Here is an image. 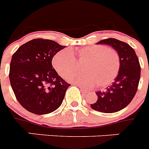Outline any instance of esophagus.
I'll return each instance as SVG.
<instances>
[{"mask_svg": "<svg viewBox=\"0 0 149 149\" xmlns=\"http://www.w3.org/2000/svg\"><path fill=\"white\" fill-rule=\"evenodd\" d=\"M79 88H80V90L82 91V92H83V93H85V94H86V93H88V92H89L88 91L86 90V89H85V88H84L81 87V86H80Z\"/></svg>", "mask_w": 149, "mask_h": 149, "instance_id": "obj_1", "label": "esophagus"}]
</instances>
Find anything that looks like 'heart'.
I'll list each match as a JSON object with an SVG mask.
<instances>
[{"mask_svg":"<svg viewBox=\"0 0 149 149\" xmlns=\"http://www.w3.org/2000/svg\"><path fill=\"white\" fill-rule=\"evenodd\" d=\"M85 62L84 74L69 73L78 69V63ZM55 70L70 82L85 88L107 87L118 76L120 58L117 52L106 46H92L80 49H63L57 52L52 59ZM69 74V75H68Z\"/></svg>","mask_w":149,"mask_h":149,"instance_id":"heart-1","label":"heart"}]
</instances>
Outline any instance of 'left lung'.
Instances as JSON below:
<instances>
[{
  "mask_svg": "<svg viewBox=\"0 0 149 149\" xmlns=\"http://www.w3.org/2000/svg\"><path fill=\"white\" fill-rule=\"evenodd\" d=\"M97 44L108 45L117 52L120 68L112 85L105 90L97 91V100L91 104V107L104 113L118 112L128 105L136 93L141 72L139 59L130 45L117 39H106Z\"/></svg>",
  "mask_w": 149,
  "mask_h": 149,
  "instance_id": "8db88e82",
  "label": "left lung"
}]
</instances>
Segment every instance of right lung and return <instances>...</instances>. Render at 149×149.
<instances>
[{"label": "right lung", "mask_w": 149, "mask_h": 149, "mask_svg": "<svg viewBox=\"0 0 149 149\" xmlns=\"http://www.w3.org/2000/svg\"><path fill=\"white\" fill-rule=\"evenodd\" d=\"M64 47L50 40L34 39L13 55L9 74L11 87L19 103L28 112L45 115L61 105L70 85L59 76L52 61Z\"/></svg>", "instance_id": "obj_1"}]
</instances>
